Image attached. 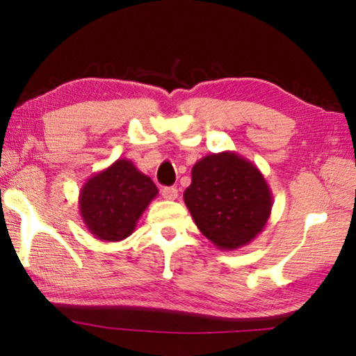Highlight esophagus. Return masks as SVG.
<instances>
[{
	"instance_id": "1",
	"label": "esophagus",
	"mask_w": 356,
	"mask_h": 356,
	"mask_svg": "<svg viewBox=\"0 0 356 356\" xmlns=\"http://www.w3.org/2000/svg\"><path fill=\"white\" fill-rule=\"evenodd\" d=\"M161 195H163L165 200H168V201H174V200H176V197H177L179 191H177L176 186H165V188L161 190Z\"/></svg>"
}]
</instances>
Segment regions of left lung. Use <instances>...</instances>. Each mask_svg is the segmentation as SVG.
I'll use <instances>...</instances> for the list:
<instances>
[{
    "mask_svg": "<svg viewBox=\"0 0 356 356\" xmlns=\"http://www.w3.org/2000/svg\"><path fill=\"white\" fill-rule=\"evenodd\" d=\"M184 201L197 229L226 251L252 242L273 207L272 191L259 168L231 150L196 161Z\"/></svg>",
    "mask_w": 356,
    "mask_h": 356,
    "instance_id": "1",
    "label": "left lung"
}]
</instances>
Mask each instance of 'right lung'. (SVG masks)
<instances>
[{
	"label": "right lung",
	"instance_id": "right-lung-1",
	"mask_svg": "<svg viewBox=\"0 0 356 356\" xmlns=\"http://www.w3.org/2000/svg\"><path fill=\"white\" fill-rule=\"evenodd\" d=\"M159 195L152 179L127 159L89 177L81 186L78 204L88 231L105 242H119L135 231L138 220Z\"/></svg>",
	"mask_w": 356,
	"mask_h": 356
}]
</instances>
